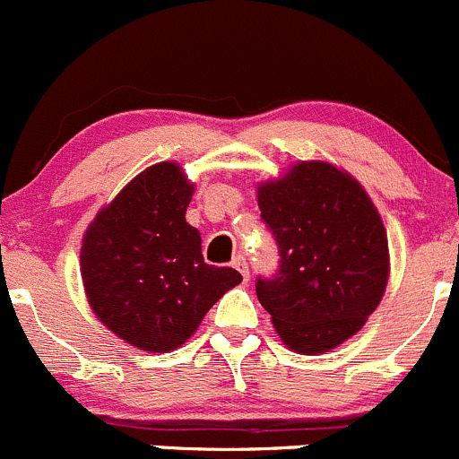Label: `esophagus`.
<instances>
[{
  "instance_id": "esophagus-1",
  "label": "esophagus",
  "mask_w": 459,
  "mask_h": 459,
  "mask_svg": "<svg viewBox=\"0 0 459 459\" xmlns=\"http://www.w3.org/2000/svg\"><path fill=\"white\" fill-rule=\"evenodd\" d=\"M231 267L238 269L240 276H243V281H249V264H247V258H245L243 254H236L234 261H231Z\"/></svg>"
}]
</instances>
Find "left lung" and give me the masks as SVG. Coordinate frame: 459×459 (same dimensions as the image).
I'll use <instances>...</instances> for the list:
<instances>
[{"mask_svg":"<svg viewBox=\"0 0 459 459\" xmlns=\"http://www.w3.org/2000/svg\"><path fill=\"white\" fill-rule=\"evenodd\" d=\"M261 219L278 247L256 296L287 347L323 353L360 332L389 281V245L360 183L323 160H302L258 186Z\"/></svg>","mask_w":459,"mask_h":459,"instance_id":"8db88e82","label":"left lung"}]
</instances>
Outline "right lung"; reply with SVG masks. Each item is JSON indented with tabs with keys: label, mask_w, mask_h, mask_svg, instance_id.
Returning a JSON list of instances; mask_svg holds the SVG:
<instances>
[{
	"label": "right lung",
	"mask_w": 459,
	"mask_h": 459,
	"mask_svg": "<svg viewBox=\"0 0 459 459\" xmlns=\"http://www.w3.org/2000/svg\"><path fill=\"white\" fill-rule=\"evenodd\" d=\"M195 186L177 163L132 178L92 221L82 245V278L97 318L143 351L181 347L225 291L236 269L203 261L186 221Z\"/></svg>",
	"instance_id": "right-lung-1"
}]
</instances>
